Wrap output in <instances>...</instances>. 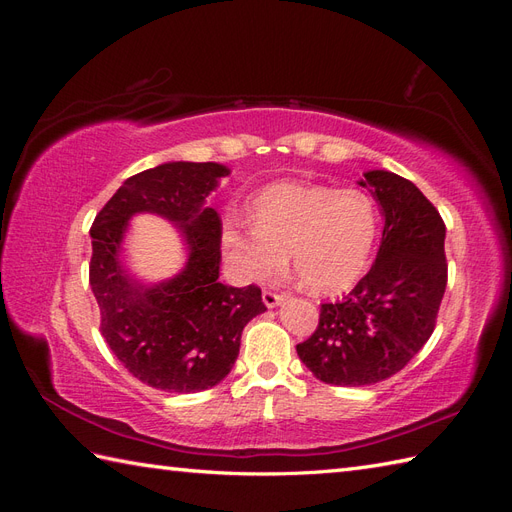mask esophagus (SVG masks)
I'll list each match as a JSON object with an SVG mask.
<instances>
[{
  "label": "esophagus",
  "instance_id": "esophagus-1",
  "mask_svg": "<svg viewBox=\"0 0 512 512\" xmlns=\"http://www.w3.org/2000/svg\"><path fill=\"white\" fill-rule=\"evenodd\" d=\"M286 294H280V292H273V290H265L262 292V301H265L267 307H277L280 303H284Z\"/></svg>",
  "mask_w": 512,
  "mask_h": 512
}]
</instances>
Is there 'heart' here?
<instances>
[{
    "label": "heart",
    "mask_w": 512,
    "mask_h": 512,
    "mask_svg": "<svg viewBox=\"0 0 512 512\" xmlns=\"http://www.w3.org/2000/svg\"><path fill=\"white\" fill-rule=\"evenodd\" d=\"M251 226L226 220L222 247L245 282H267L286 269L312 292H339L363 275L378 237L374 200L356 188L273 183L250 205Z\"/></svg>",
    "instance_id": "b5f03b06"
}]
</instances>
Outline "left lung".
<instances>
[{
	"label": "left lung",
	"mask_w": 512,
	"mask_h": 512,
	"mask_svg": "<svg viewBox=\"0 0 512 512\" xmlns=\"http://www.w3.org/2000/svg\"><path fill=\"white\" fill-rule=\"evenodd\" d=\"M380 203L384 230L374 267L348 297L320 305L316 331L297 346L312 374L335 386L395 376L436 329L446 290V226L423 192L389 170L365 181Z\"/></svg>",
	"instance_id": "8db88e82"
}]
</instances>
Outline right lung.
<instances>
[{
    "label": "right lung",
    "instance_id": "add662e5",
    "mask_svg": "<svg viewBox=\"0 0 512 512\" xmlns=\"http://www.w3.org/2000/svg\"><path fill=\"white\" fill-rule=\"evenodd\" d=\"M228 168L215 162H168L123 181L91 224L89 284L108 348L134 378L166 393H196L222 382L235 365L247 322L265 312L258 286L222 284V220L203 207ZM175 221L189 245L173 281L143 287L118 260L134 212Z\"/></svg>",
    "mask_w": 512,
    "mask_h": 512
}]
</instances>
